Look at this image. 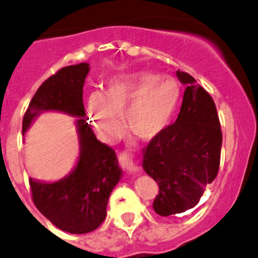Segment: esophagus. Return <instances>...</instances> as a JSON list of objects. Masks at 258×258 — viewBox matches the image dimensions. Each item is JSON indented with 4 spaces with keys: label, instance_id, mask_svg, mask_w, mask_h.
Returning <instances> with one entry per match:
<instances>
[{
    "label": "esophagus",
    "instance_id": "obj_1",
    "mask_svg": "<svg viewBox=\"0 0 258 258\" xmlns=\"http://www.w3.org/2000/svg\"><path fill=\"white\" fill-rule=\"evenodd\" d=\"M118 160H119V164H121L124 169L128 170L130 173H134V174H136V173L140 172V169H139V167L136 165V163L134 162V159H132L131 156H130V154H127L126 151L122 154H119V156H118Z\"/></svg>",
    "mask_w": 258,
    "mask_h": 258
}]
</instances>
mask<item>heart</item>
Segmentation results:
<instances>
[{
  "label": "heart",
  "mask_w": 258,
  "mask_h": 258,
  "mask_svg": "<svg viewBox=\"0 0 258 258\" xmlns=\"http://www.w3.org/2000/svg\"><path fill=\"white\" fill-rule=\"evenodd\" d=\"M180 85L174 78L155 72H137L108 83L104 93L88 98L94 131L105 143H114L127 127L144 140L162 135L172 124L180 102Z\"/></svg>",
  "instance_id": "b5f03b06"
}]
</instances>
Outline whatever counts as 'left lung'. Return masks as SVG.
<instances>
[{"label": "left lung", "mask_w": 258, "mask_h": 258, "mask_svg": "<svg viewBox=\"0 0 258 258\" xmlns=\"http://www.w3.org/2000/svg\"><path fill=\"white\" fill-rule=\"evenodd\" d=\"M177 78L187 85L179 114L143 156L144 170L159 184L153 208L160 216L195 208L220 164L223 135L215 103L189 74L178 70Z\"/></svg>", "instance_id": "left-lung-1"}]
</instances>
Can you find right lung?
Segmentation results:
<instances>
[{
  "instance_id": "add662e5",
  "label": "right lung",
  "mask_w": 258,
  "mask_h": 258,
  "mask_svg": "<svg viewBox=\"0 0 258 258\" xmlns=\"http://www.w3.org/2000/svg\"><path fill=\"white\" fill-rule=\"evenodd\" d=\"M89 63L67 66L44 81L33 96L23 118V135L43 112H62L78 117V163L56 182L29 179L38 210L58 229L72 234L93 232L107 216V204L122 169L114 150L96 140L85 119L83 88Z\"/></svg>"
}]
</instances>
